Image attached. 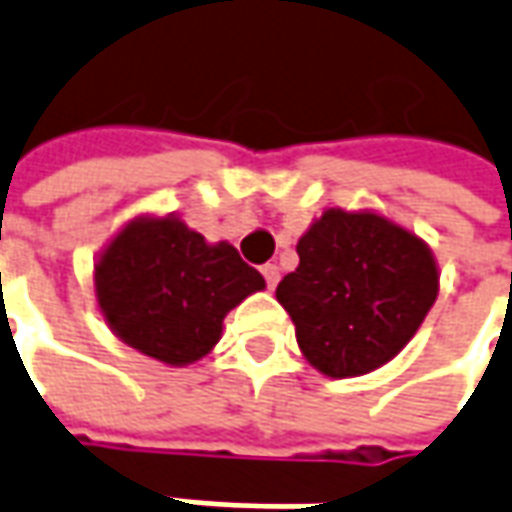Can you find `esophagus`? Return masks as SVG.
I'll return each mask as SVG.
<instances>
[{
  "label": "esophagus",
  "mask_w": 512,
  "mask_h": 512,
  "mask_svg": "<svg viewBox=\"0 0 512 512\" xmlns=\"http://www.w3.org/2000/svg\"><path fill=\"white\" fill-rule=\"evenodd\" d=\"M260 272H263V277H266V286H269V289H274V286H277V280H280V269H277L274 263H266Z\"/></svg>",
  "instance_id": "esophagus-1"
}]
</instances>
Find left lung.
<instances>
[{
  "instance_id": "1",
  "label": "left lung",
  "mask_w": 512,
  "mask_h": 512,
  "mask_svg": "<svg viewBox=\"0 0 512 512\" xmlns=\"http://www.w3.org/2000/svg\"><path fill=\"white\" fill-rule=\"evenodd\" d=\"M297 255L277 300L303 357L326 377H360L394 360L439 294L431 249L374 212L326 209Z\"/></svg>"
}]
</instances>
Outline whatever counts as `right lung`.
<instances>
[{"instance_id": "1", "label": "right lung", "mask_w": 512, "mask_h": 512, "mask_svg": "<svg viewBox=\"0 0 512 512\" xmlns=\"http://www.w3.org/2000/svg\"><path fill=\"white\" fill-rule=\"evenodd\" d=\"M266 280L235 246H209L178 218H135L96 263L98 309L135 351L189 365L221 340L223 317Z\"/></svg>"}]
</instances>
